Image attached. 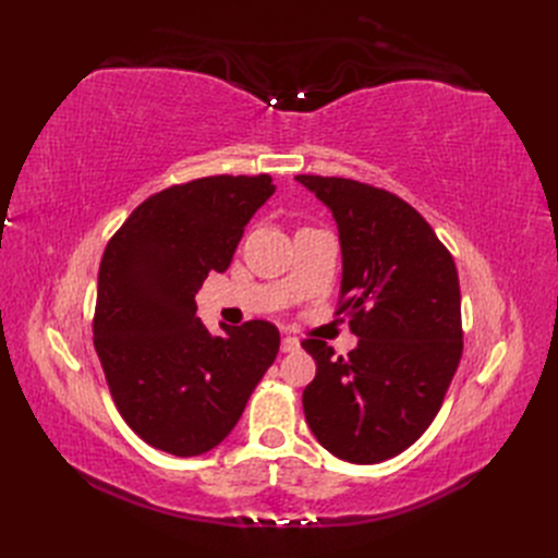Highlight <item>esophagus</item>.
I'll list each match as a JSON object with an SVG mask.
<instances>
[{
    "label": "esophagus",
    "instance_id": "esophagus-1",
    "mask_svg": "<svg viewBox=\"0 0 558 558\" xmlns=\"http://www.w3.org/2000/svg\"><path fill=\"white\" fill-rule=\"evenodd\" d=\"M281 351H283V353H295V351H300V340H298V337L286 335L283 340H281Z\"/></svg>",
    "mask_w": 558,
    "mask_h": 558
}]
</instances>
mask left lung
<instances>
[{
    "instance_id": "obj_1",
    "label": "left lung",
    "mask_w": 558,
    "mask_h": 558,
    "mask_svg": "<svg viewBox=\"0 0 558 558\" xmlns=\"http://www.w3.org/2000/svg\"><path fill=\"white\" fill-rule=\"evenodd\" d=\"M330 209L342 248V307L359 347L335 359L305 340L316 377L302 393L320 447L381 463L412 447L440 412L463 353L451 253L408 202L361 181L300 174Z\"/></svg>"
}]
</instances>
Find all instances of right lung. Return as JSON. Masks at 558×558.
<instances>
[{"instance_id":"1","label":"right lung","mask_w":558,"mask_h":558,"mask_svg":"<svg viewBox=\"0 0 558 558\" xmlns=\"http://www.w3.org/2000/svg\"><path fill=\"white\" fill-rule=\"evenodd\" d=\"M275 183L207 177L150 195L130 214L99 265L95 349L128 426L150 447L199 456L221 445L279 351L267 320L211 335L195 293L226 272L244 228Z\"/></svg>"}]
</instances>
